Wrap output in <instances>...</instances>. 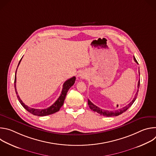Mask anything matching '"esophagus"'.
Segmentation results:
<instances>
[{
    "label": "esophagus",
    "mask_w": 156,
    "mask_h": 156,
    "mask_svg": "<svg viewBox=\"0 0 156 156\" xmlns=\"http://www.w3.org/2000/svg\"><path fill=\"white\" fill-rule=\"evenodd\" d=\"M79 76H80L81 78H84L85 77V75H84V74H83V73H80V74L79 75Z\"/></svg>",
    "instance_id": "esophagus-1"
}]
</instances>
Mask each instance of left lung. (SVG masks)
<instances>
[{
	"mask_svg": "<svg viewBox=\"0 0 156 156\" xmlns=\"http://www.w3.org/2000/svg\"><path fill=\"white\" fill-rule=\"evenodd\" d=\"M133 58H134V60L138 63L137 62V60H136L135 57H133ZM139 74H140V70H139ZM140 80H139L138 81V90H137V92L135 96V98L134 99H133V101L129 103L127 105L119 109V110H114V111H110V110H104V109H102L98 107H97L96 105H94V104H93L90 100L88 99V105H89V107H90V108L93 110L94 112H98V114H99L101 115H103V116H105V117H115V116H118L120 114H122V113L125 112L126 110H127L131 106V105L134 103V102L135 101L136 99V97L138 96V91H139V87H140Z\"/></svg>",
	"mask_w": 156,
	"mask_h": 156,
	"instance_id": "obj_1",
	"label": "left lung"
}]
</instances>
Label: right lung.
Listing matches in <instances>:
<instances>
[{"mask_svg":"<svg viewBox=\"0 0 156 156\" xmlns=\"http://www.w3.org/2000/svg\"><path fill=\"white\" fill-rule=\"evenodd\" d=\"M22 58H21V60H20L18 66L19 65V64L20 63V62ZM17 66V68H18ZM17 70V69H16ZM16 73H15V81H14V86H15V92L17 96V98L19 101V102H20V104H21V105L23 106L27 111L31 114H32L33 115H36V116H46V115H51L53 114L60 110V107L63 105L66 93H67L68 91L69 90V89L74 84L75 82V80H76V77L73 76L69 80H66L63 84V88H62V91L61 92V94L59 96V98H58V99L49 107L47 108H44V109H38V108H31L30 107H28V105H25L23 101H22L20 99V98L19 97V96L18 95V93L16 91Z\"/></svg>","mask_w":156,"mask_h":156,"instance_id":"add662e5","label":"right lung"}]
</instances>
